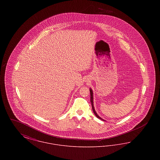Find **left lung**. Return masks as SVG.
<instances>
[{"instance_id": "8db88e82", "label": "left lung", "mask_w": 160, "mask_h": 160, "mask_svg": "<svg viewBox=\"0 0 160 160\" xmlns=\"http://www.w3.org/2000/svg\"><path fill=\"white\" fill-rule=\"evenodd\" d=\"M90 93H91V104H92V110H93V113H94V114L98 118V119H101V120H102V121H104L102 118H101L100 117H99V116L97 114V113H96V112H95V109H94V107H93V92L92 91L91 89H90Z\"/></svg>"}]
</instances>
